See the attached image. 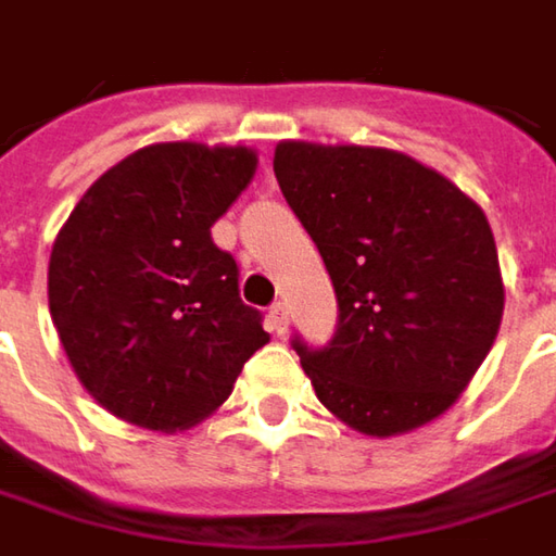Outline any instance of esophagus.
Masks as SVG:
<instances>
[{
  "label": "esophagus",
  "instance_id": "obj_1",
  "mask_svg": "<svg viewBox=\"0 0 556 556\" xmlns=\"http://www.w3.org/2000/svg\"><path fill=\"white\" fill-rule=\"evenodd\" d=\"M267 320H270V330L282 337L286 333V327H289V308H286V302H277V305H270L267 311Z\"/></svg>",
  "mask_w": 556,
  "mask_h": 556
}]
</instances>
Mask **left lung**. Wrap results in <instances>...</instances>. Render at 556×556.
I'll use <instances>...</instances> for the list:
<instances>
[{
	"instance_id": "left-lung-1",
	"label": "left lung",
	"mask_w": 556,
	"mask_h": 556,
	"mask_svg": "<svg viewBox=\"0 0 556 556\" xmlns=\"http://www.w3.org/2000/svg\"><path fill=\"white\" fill-rule=\"evenodd\" d=\"M274 173L340 305L324 349L292 340L317 400L371 438L434 421L469 387L504 317L484 211L400 150L279 141Z\"/></svg>"
}]
</instances>
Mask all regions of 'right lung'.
<instances>
[{"mask_svg":"<svg viewBox=\"0 0 556 556\" xmlns=\"http://www.w3.org/2000/svg\"><path fill=\"white\" fill-rule=\"evenodd\" d=\"M257 169L251 148L169 141L93 181L50 254V314L84 390L115 418L185 431L270 343L211 226Z\"/></svg>","mask_w":556,"mask_h":556,"instance_id":"right-lung-1","label":"right lung"}]
</instances>
